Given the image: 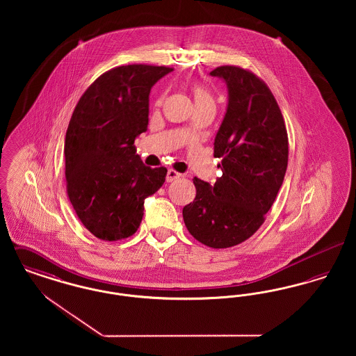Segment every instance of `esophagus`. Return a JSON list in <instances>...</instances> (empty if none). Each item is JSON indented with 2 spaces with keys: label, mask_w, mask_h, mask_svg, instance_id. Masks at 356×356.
Returning <instances> with one entry per match:
<instances>
[{
  "label": "esophagus",
  "mask_w": 356,
  "mask_h": 356,
  "mask_svg": "<svg viewBox=\"0 0 356 356\" xmlns=\"http://www.w3.org/2000/svg\"><path fill=\"white\" fill-rule=\"evenodd\" d=\"M180 177H181V173H179V172H176V170H168V172H167V181H168V183H172V181L180 179Z\"/></svg>",
  "instance_id": "34e87169"
}]
</instances>
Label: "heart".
Masks as SVG:
<instances>
[{
	"mask_svg": "<svg viewBox=\"0 0 356 356\" xmlns=\"http://www.w3.org/2000/svg\"><path fill=\"white\" fill-rule=\"evenodd\" d=\"M193 95H195V102H212V97H211L209 92L200 85H196L193 88Z\"/></svg>",
	"mask_w": 356,
	"mask_h": 356,
	"instance_id": "b5f03b06",
	"label": "heart"
}]
</instances>
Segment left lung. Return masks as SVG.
Instances as JSON below:
<instances>
[{
  "instance_id": "left-lung-1",
  "label": "left lung",
  "mask_w": 356,
  "mask_h": 356,
  "mask_svg": "<svg viewBox=\"0 0 356 356\" xmlns=\"http://www.w3.org/2000/svg\"><path fill=\"white\" fill-rule=\"evenodd\" d=\"M228 90L215 137L220 177L211 186L195 177L196 197L183 208L189 234L211 248L243 243L264 222L283 184L288 164L284 120L271 90L254 73L219 67L209 73Z\"/></svg>"
}]
</instances>
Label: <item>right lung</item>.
I'll return each mask as SVG.
<instances>
[{"mask_svg": "<svg viewBox=\"0 0 356 356\" xmlns=\"http://www.w3.org/2000/svg\"><path fill=\"white\" fill-rule=\"evenodd\" d=\"M172 70L141 64L111 69L85 90L69 121V200L85 228L102 240L132 236L145 199L165 181L167 170L145 167L134 144L148 129L153 85Z\"/></svg>", "mask_w": 356, "mask_h": 356, "instance_id": "right-lung-1", "label": "right lung"}]
</instances>
